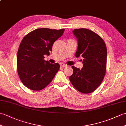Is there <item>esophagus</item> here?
<instances>
[{"label":"esophagus","instance_id":"esophagus-1","mask_svg":"<svg viewBox=\"0 0 126 126\" xmlns=\"http://www.w3.org/2000/svg\"><path fill=\"white\" fill-rule=\"evenodd\" d=\"M60 66H61V67H66V66H67V65L65 64L61 63L60 64Z\"/></svg>","mask_w":126,"mask_h":126}]
</instances>
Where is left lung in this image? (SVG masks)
<instances>
[{
	"mask_svg": "<svg viewBox=\"0 0 126 126\" xmlns=\"http://www.w3.org/2000/svg\"><path fill=\"white\" fill-rule=\"evenodd\" d=\"M73 33L78 40L75 56L83 58L81 69L73 66V74L69 79L80 93H91L101 84L105 76L107 51L104 41L94 32L89 29H75Z\"/></svg>",
	"mask_w": 126,
	"mask_h": 126,
	"instance_id": "obj_1",
	"label": "left lung"
}]
</instances>
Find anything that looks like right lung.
Segmentation results:
<instances>
[{"instance_id": "obj_1", "label": "right lung", "mask_w": 126, "mask_h": 126, "mask_svg": "<svg viewBox=\"0 0 126 126\" xmlns=\"http://www.w3.org/2000/svg\"><path fill=\"white\" fill-rule=\"evenodd\" d=\"M64 32V29H37L23 38L17 53V71L20 81L29 89H43L59 70L60 64L45 61L44 55H50L53 43Z\"/></svg>"}]
</instances>
